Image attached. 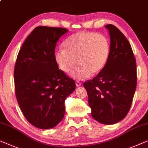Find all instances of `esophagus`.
I'll use <instances>...</instances> for the list:
<instances>
[{"label": "esophagus", "mask_w": 148, "mask_h": 148, "mask_svg": "<svg viewBox=\"0 0 148 148\" xmlns=\"http://www.w3.org/2000/svg\"><path fill=\"white\" fill-rule=\"evenodd\" d=\"M81 85V82H79V81H76V86L78 87V86H80Z\"/></svg>", "instance_id": "esophagus-1"}]
</instances>
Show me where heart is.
<instances>
[{
	"instance_id": "heart-1",
	"label": "heart",
	"mask_w": 148,
	"mask_h": 148,
	"mask_svg": "<svg viewBox=\"0 0 148 148\" xmlns=\"http://www.w3.org/2000/svg\"><path fill=\"white\" fill-rule=\"evenodd\" d=\"M65 49L54 53L58 68L68 73L76 62L71 76L82 80L101 72L109 59L110 42L107 37L99 33L79 32L74 33L64 43Z\"/></svg>"
}]
</instances>
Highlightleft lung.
Returning a JSON list of instances; mask_svg holds the SVG:
<instances>
[{
  "instance_id": "obj_1",
  "label": "left lung",
  "mask_w": 148,
  "mask_h": 148,
  "mask_svg": "<svg viewBox=\"0 0 148 148\" xmlns=\"http://www.w3.org/2000/svg\"><path fill=\"white\" fill-rule=\"evenodd\" d=\"M111 39L107 64L83 86L87 91L91 115L105 125L119 122L132 105L137 85L136 60L129 41L113 25H105Z\"/></svg>"
}]
</instances>
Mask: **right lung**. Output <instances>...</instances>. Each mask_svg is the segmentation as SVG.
<instances>
[{
	"instance_id": "1",
	"label": "right lung",
	"mask_w": 148,
	"mask_h": 148,
	"mask_svg": "<svg viewBox=\"0 0 148 148\" xmlns=\"http://www.w3.org/2000/svg\"><path fill=\"white\" fill-rule=\"evenodd\" d=\"M65 28L39 26L24 41L14 70L15 95L26 119L48 130L65 113L64 102L76 88L74 80L59 70L54 60L56 43Z\"/></svg>"
}]
</instances>
